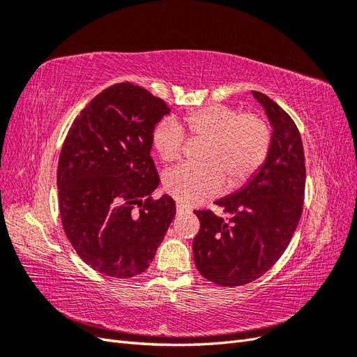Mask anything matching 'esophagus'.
Listing matches in <instances>:
<instances>
[{"instance_id": "1", "label": "esophagus", "mask_w": 357, "mask_h": 357, "mask_svg": "<svg viewBox=\"0 0 357 357\" xmlns=\"http://www.w3.org/2000/svg\"><path fill=\"white\" fill-rule=\"evenodd\" d=\"M176 208H177V214H181V213H186V211H188L185 207H183L181 204H177Z\"/></svg>"}]
</instances>
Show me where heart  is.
<instances>
[{
	"instance_id": "heart-1",
	"label": "heart",
	"mask_w": 357,
	"mask_h": 357,
	"mask_svg": "<svg viewBox=\"0 0 357 357\" xmlns=\"http://www.w3.org/2000/svg\"><path fill=\"white\" fill-rule=\"evenodd\" d=\"M185 131L205 139L199 162L202 165H181L168 171L164 188L183 205H195L226 188L238 189L262 168L271 149L273 132L259 113H240L228 105H208L189 112L181 122L164 119L153 129L152 143L164 162L180 159L185 147Z\"/></svg>"
}]
</instances>
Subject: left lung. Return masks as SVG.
Instances as JSON below:
<instances>
[{"label": "left lung", "instance_id": "8db88e82", "mask_svg": "<svg viewBox=\"0 0 357 357\" xmlns=\"http://www.w3.org/2000/svg\"><path fill=\"white\" fill-rule=\"evenodd\" d=\"M273 126L271 149L262 168L244 188L215 204L229 219L197 210L199 232L193 257L202 277L219 286H243L264 275L284 253L302 214L305 158L291 117L268 98L252 92Z\"/></svg>", "mask_w": 357, "mask_h": 357}]
</instances>
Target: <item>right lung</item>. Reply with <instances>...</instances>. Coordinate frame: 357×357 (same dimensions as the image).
<instances>
[{
	"label": "right lung",
	"mask_w": 357,
	"mask_h": 357,
	"mask_svg": "<svg viewBox=\"0 0 357 357\" xmlns=\"http://www.w3.org/2000/svg\"><path fill=\"white\" fill-rule=\"evenodd\" d=\"M171 110L142 86L116 83L74 119L58 164L59 213L74 250L114 278L144 273L176 202L152 198L159 174L150 156L156 123Z\"/></svg>",
	"instance_id": "1"
}]
</instances>
